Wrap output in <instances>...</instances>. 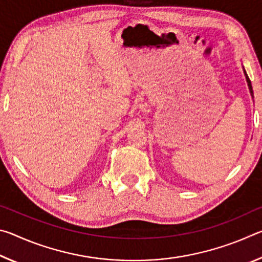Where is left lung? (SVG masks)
Returning a JSON list of instances; mask_svg holds the SVG:
<instances>
[{
  "label": "left lung",
  "mask_w": 262,
  "mask_h": 262,
  "mask_svg": "<svg viewBox=\"0 0 262 262\" xmlns=\"http://www.w3.org/2000/svg\"><path fill=\"white\" fill-rule=\"evenodd\" d=\"M245 76H246V81H247V84H248V89H250L251 96H252V97H253V89H252V84H251V81H250V78H248V76H247V74H246V72H245Z\"/></svg>",
  "instance_id": "obj_1"
}]
</instances>
